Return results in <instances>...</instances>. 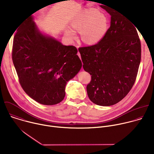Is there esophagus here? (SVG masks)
I'll return each instance as SVG.
<instances>
[{"label":"esophagus","mask_w":154,"mask_h":154,"mask_svg":"<svg viewBox=\"0 0 154 154\" xmlns=\"http://www.w3.org/2000/svg\"><path fill=\"white\" fill-rule=\"evenodd\" d=\"M77 55L80 58V52H77Z\"/></svg>","instance_id":"esophagus-1"}]
</instances>
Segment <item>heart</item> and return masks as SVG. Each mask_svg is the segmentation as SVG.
<instances>
[{
    "label": "heart",
    "instance_id": "obj_1",
    "mask_svg": "<svg viewBox=\"0 0 154 154\" xmlns=\"http://www.w3.org/2000/svg\"><path fill=\"white\" fill-rule=\"evenodd\" d=\"M70 28L64 30V35L69 41L77 38L79 32L82 41L88 45L100 41L109 29L107 16L96 8H85L74 14L69 21Z\"/></svg>",
    "mask_w": 154,
    "mask_h": 154
}]
</instances>
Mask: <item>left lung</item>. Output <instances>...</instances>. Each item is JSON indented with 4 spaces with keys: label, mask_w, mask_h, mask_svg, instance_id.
Here are the masks:
<instances>
[{
    "label": "left lung",
    "mask_w": 154,
    "mask_h": 154,
    "mask_svg": "<svg viewBox=\"0 0 154 154\" xmlns=\"http://www.w3.org/2000/svg\"><path fill=\"white\" fill-rule=\"evenodd\" d=\"M111 16L110 27L96 45L79 48L84 70L91 76L86 86L91 101L115 105L133 87L141 61L140 39L135 26L121 13L100 5Z\"/></svg>",
    "instance_id": "left-lung-1"
}]
</instances>
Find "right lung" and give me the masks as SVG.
Wrapping results in <instances>:
<instances>
[{"mask_svg":"<svg viewBox=\"0 0 154 154\" xmlns=\"http://www.w3.org/2000/svg\"><path fill=\"white\" fill-rule=\"evenodd\" d=\"M31 15L17 28L13 62L26 94L41 104L55 105L63 100L66 85L79 72L82 61L75 46L43 35Z\"/></svg>","mask_w":154,"mask_h":154,"instance_id":"1","label":"right lung"}]
</instances>
